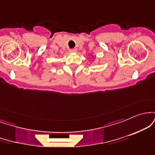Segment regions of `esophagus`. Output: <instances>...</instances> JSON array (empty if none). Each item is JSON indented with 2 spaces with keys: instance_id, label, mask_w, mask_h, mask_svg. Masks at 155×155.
Listing matches in <instances>:
<instances>
[{
  "instance_id": "1",
  "label": "esophagus",
  "mask_w": 155,
  "mask_h": 155,
  "mask_svg": "<svg viewBox=\"0 0 155 155\" xmlns=\"http://www.w3.org/2000/svg\"><path fill=\"white\" fill-rule=\"evenodd\" d=\"M70 51H71V52H76V49H70Z\"/></svg>"
}]
</instances>
